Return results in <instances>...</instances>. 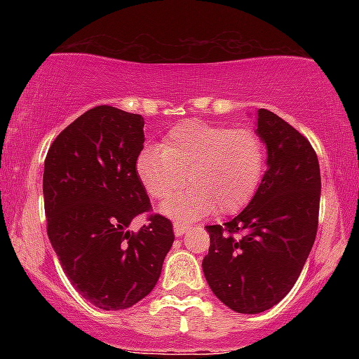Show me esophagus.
Masks as SVG:
<instances>
[{"label": "esophagus", "mask_w": 359, "mask_h": 359, "mask_svg": "<svg viewBox=\"0 0 359 359\" xmlns=\"http://www.w3.org/2000/svg\"><path fill=\"white\" fill-rule=\"evenodd\" d=\"M189 228H191V226L189 224H185V222H174V233H175V236H182V234H185L189 231Z\"/></svg>", "instance_id": "1"}]
</instances>
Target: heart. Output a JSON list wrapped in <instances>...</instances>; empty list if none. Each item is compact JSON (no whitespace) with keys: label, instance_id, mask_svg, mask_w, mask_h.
<instances>
[{"label":"heart","instance_id":"b5f03b06","mask_svg":"<svg viewBox=\"0 0 359 359\" xmlns=\"http://www.w3.org/2000/svg\"><path fill=\"white\" fill-rule=\"evenodd\" d=\"M266 148L248 128L189 121L172 128L160 147L140 151L135 170L154 201L168 199L191 182L187 191L162 205L174 219H197L217 209L233 214L245 208L263 177Z\"/></svg>","mask_w":359,"mask_h":359}]
</instances>
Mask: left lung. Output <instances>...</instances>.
<instances>
[{
  "label": "left lung",
  "mask_w": 359,
  "mask_h": 359,
  "mask_svg": "<svg viewBox=\"0 0 359 359\" xmlns=\"http://www.w3.org/2000/svg\"><path fill=\"white\" fill-rule=\"evenodd\" d=\"M257 133L269 155L253 199L231 221L205 226L211 246L204 277L240 314L269 311L290 292L319 221L320 170L309 140L269 109H258Z\"/></svg>",
  "instance_id": "8db88e82"
}]
</instances>
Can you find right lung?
Instances as JSON below:
<instances>
[{"mask_svg":"<svg viewBox=\"0 0 359 359\" xmlns=\"http://www.w3.org/2000/svg\"><path fill=\"white\" fill-rule=\"evenodd\" d=\"M143 118L113 106L86 111L53 140L43 167L47 234L76 290L104 311L128 309L158 282L174 243L172 222L151 209L135 163Z\"/></svg>","mask_w":359,"mask_h":359,"instance_id":"right-lung-1","label":"right lung"}]
</instances>
